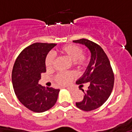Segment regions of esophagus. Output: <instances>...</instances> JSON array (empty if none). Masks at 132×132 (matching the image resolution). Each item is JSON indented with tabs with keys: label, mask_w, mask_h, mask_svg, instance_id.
Instances as JSON below:
<instances>
[{
	"label": "esophagus",
	"mask_w": 132,
	"mask_h": 132,
	"mask_svg": "<svg viewBox=\"0 0 132 132\" xmlns=\"http://www.w3.org/2000/svg\"><path fill=\"white\" fill-rule=\"evenodd\" d=\"M67 89L69 90V91H73V88L72 87H67Z\"/></svg>",
	"instance_id": "1"
}]
</instances>
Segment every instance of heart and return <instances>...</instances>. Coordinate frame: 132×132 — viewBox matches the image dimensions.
Instances as JSON below:
<instances>
[{
    "label": "heart",
    "instance_id": "obj_1",
    "mask_svg": "<svg viewBox=\"0 0 132 132\" xmlns=\"http://www.w3.org/2000/svg\"><path fill=\"white\" fill-rule=\"evenodd\" d=\"M57 52L59 54L65 56V57L71 61L73 65L77 69H81L88 65V56L82 53V48L79 45L75 44L65 45L59 48ZM53 61L54 59L52 54H48L46 56L45 64L47 69H52ZM74 77L75 73L73 72L61 73H58L54 77V81L57 85H65L69 83Z\"/></svg>",
    "mask_w": 132,
    "mask_h": 132
}]
</instances>
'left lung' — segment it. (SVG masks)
Masks as SVG:
<instances>
[{
	"mask_svg": "<svg viewBox=\"0 0 132 132\" xmlns=\"http://www.w3.org/2000/svg\"><path fill=\"white\" fill-rule=\"evenodd\" d=\"M73 42L85 45L91 54L87 69L76 81L78 85L89 84L87 91L81 89L85 95L82 101L76 102L77 107L84 111H91L101 106L109 98L114 87V73L109 59L100 45L83 38Z\"/></svg>",
	"mask_w": 132,
	"mask_h": 132,
	"instance_id": "obj_1",
	"label": "left lung"
}]
</instances>
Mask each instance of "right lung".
<instances>
[{"label":"right lung","instance_id":"right-lung-1","mask_svg":"<svg viewBox=\"0 0 132 132\" xmlns=\"http://www.w3.org/2000/svg\"><path fill=\"white\" fill-rule=\"evenodd\" d=\"M55 44L35 43L20 53L14 65L12 82L20 102L34 112H44L57 102L60 90L39 85L41 74L45 73V61Z\"/></svg>","mask_w":132,"mask_h":132}]
</instances>
